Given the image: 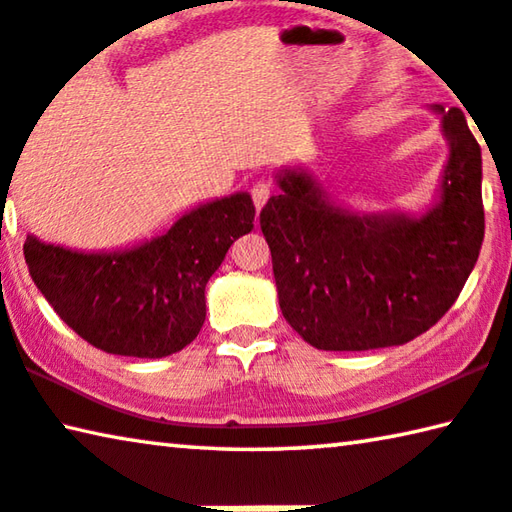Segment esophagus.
Segmentation results:
<instances>
[{"label": "esophagus", "mask_w": 512, "mask_h": 512, "mask_svg": "<svg viewBox=\"0 0 512 512\" xmlns=\"http://www.w3.org/2000/svg\"><path fill=\"white\" fill-rule=\"evenodd\" d=\"M251 199H254V206H256V210H261L265 203H267V199H270V194H272V183L267 178H258L254 185H251Z\"/></svg>", "instance_id": "obj_1"}]
</instances>
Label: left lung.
Returning a JSON list of instances; mask_svg holds the SVG:
<instances>
[{"mask_svg":"<svg viewBox=\"0 0 512 512\" xmlns=\"http://www.w3.org/2000/svg\"><path fill=\"white\" fill-rule=\"evenodd\" d=\"M451 155L442 201L421 219L355 215L311 176L286 169L261 210L279 306L318 350L359 352L412 341L458 300L481 254V146L465 112H444Z\"/></svg>","mask_w":512,"mask_h":512,"instance_id":"1","label":"left lung"}]
</instances>
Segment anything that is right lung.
Segmentation results:
<instances>
[{
    "mask_svg": "<svg viewBox=\"0 0 512 512\" xmlns=\"http://www.w3.org/2000/svg\"><path fill=\"white\" fill-rule=\"evenodd\" d=\"M256 208L240 192L187 212L164 235L121 254H77L27 235L29 274L59 318L109 355L160 359L206 320V283Z\"/></svg>",
    "mask_w": 512,
    "mask_h": 512,
    "instance_id": "right-lung-1",
    "label": "right lung"
}]
</instances>
